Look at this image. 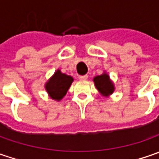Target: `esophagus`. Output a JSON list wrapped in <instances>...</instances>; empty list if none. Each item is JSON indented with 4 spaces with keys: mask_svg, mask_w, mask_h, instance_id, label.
<instances>
[{
    "mask_svg": "<svg viewBox=\"0 0 159 159\" xmlns=\"http://www.w3.org/2000/svg\"><path fill=\"white\" fill-rule=\"evenodd\" d=\"M88 78H89L88 75H83V76L79 77V79H80V80H88Z\"/></svg>",
    "mask_w": 159,
    "mask_h": 159,
    "instance_id": "obj_1",
    "label": "esophagus"
}]
</instances>
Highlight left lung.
Segmentation results:
<instances>
[{"mask_svg": "<svg viewBox=\"0 0 159 159\" xmlns=\"http://www.w3.org/2000/svg\"><path fill=\"white\" fill-rule=\"evenodd\" d=\"M94 82L96 89L101 93L103 96H109L114 92V84L111 80L110 76L107 73H102L94 78Z\"/></svg>", "mask_w": 159, "mask_h": 159, "instance_id": "obj_1", "label": "left lung"}]
</instances>
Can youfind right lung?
Masks as SVG:
<instances>
[{
  "label": "right lung",
  "instance_id": "right-lung-1",
  "mask_svg": "<svg viewBox=\"0 0 159 159\" xmlns=\"http://www.w3.org/2000/svg\"><path fill=\"white\" fill-rule=\"evenodd\" d=\"M72 81V77L62 73L61 70H57L46 83L45 89L50 98L56 101H60L66 95Z\"/></svg>",
  "mask_w": 159,
  "mask_h": 159
}]
</instances>
